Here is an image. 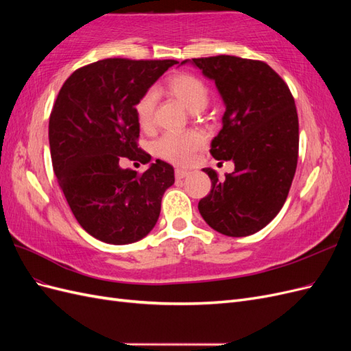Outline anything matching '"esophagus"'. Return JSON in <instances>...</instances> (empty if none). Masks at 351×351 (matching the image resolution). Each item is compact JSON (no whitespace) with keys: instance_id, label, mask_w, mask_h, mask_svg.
Masks as SVG:
<instances>
[{"instance_id":"obj_1","label":"esophagus","mask_w":351,"mask_h":351,"mask_svg":"<svg viewBox=\"0 0 351 351\" xmlns=\"http://www.w3.org/2000/svg\"><path fill=\"white\" fill-rule=\"evenodd\" d=\"M190 173L187 171V169H182V168H176V177L177 178H184L187 177Z\"/></svg>"}]
</instances>
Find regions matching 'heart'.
Segmentation results:
<instances>
[{
  "mask_svg": "<svg viewBox=\"0 0 351 351\" xmlns=\"http://www.w3.org/2000/svg\"><path fill=\"white\" fill-rule=\"evenodd\" d=\"M167 89L182 102L184 107L199 112L204 110L209 102V88L200 77L190 73H178L167 80ZM158 101V92L155 89H147L142 93L134 105V112L137 123L145 130L152 129L154 114ZM205 145V137L200 132L189 130L183 133L168 132L162 134L155 143V152L167 161L186 165L193 159V155Z\"/></svg>",
  "mask_w": 351,
  "mask_h": 351,
  "instance_id": "obj_1",
  "label": "heart"
}]
</instances>
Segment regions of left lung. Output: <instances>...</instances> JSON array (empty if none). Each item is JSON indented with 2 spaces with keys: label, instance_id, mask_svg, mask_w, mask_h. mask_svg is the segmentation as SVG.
Wrapping results in <instances>:
<instances>
[{
  "label": "left lung",
  "instance_id": "obj_1",
  "mask_svg": "<svg viewBox=\"0 0 351 351\" xmlns=\"http://www.w3.org/2000/svg\"><path fill=\"white\" fill-rule=\"evenodd\" d=\"M193 64L215 80L226 104L222 129L209 152L236 165L224 180L204 168L212 186L199 200V212L221 234H254L277 217L293 183L299 158L294 98L263 61L215 56L193 58Z\"/></svg>",
  "mask_w": 351,
  "mask_h": 351
}]
</instances>
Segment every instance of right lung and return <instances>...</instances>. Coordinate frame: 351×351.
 <instances>
[{
    "mask_svg": "<svg viewBox=\"0 0 351 351\" xmlns=\"http://www.w3.org/2000/svg\"><path fill=\"white\" fill-rule=\"evenodd\" d=\"M176 60L105 58L73 71L49 115L52 167L80 227L101 241L143 239L158 221L174 168L156 159L145 173L123 169V158L146 164L134 105Z\"/></svg>",
    "mask_w": 351,
    "mask_h": 351,
    "instance_id": "obj_1",
    "label": "right lung"
}]
</instances>
